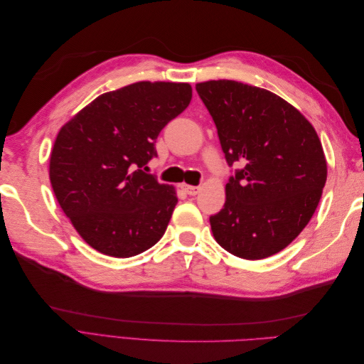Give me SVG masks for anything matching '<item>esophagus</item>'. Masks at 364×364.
I'll use <instances>...</instances> for the list:
<instances>
[{
    "instance_id": "34e87169",
    "label": "esophagus",
    "mask_w": 364,
    "mask_h": 364,
    "mask_svg": "<svg viewBox=\"0 0 364 364\" xmlns=\"http://www.w3.org/2000/svg\"><path fill=\"white\" fill-rule=\"evenodd\" d=\"M182 190L188 194V196H196V194H199V191H200V186H194V185H186V183H183L182 185Z\"/></svg>"
}]
</instances>
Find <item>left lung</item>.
I'll use <instances>...</instances> for the list:
<instances>
[{"mask_svg": "<svg viewBox=\"0 0 364 364\" xmlns=\"http://www.w3.org/2000/svg\"><path fill=\"white\" fill-rule=\"evenodd\" d=\"M196 91L211 114L229 167L222 211L209 217L217 243L262 259L287 247L310 222L326 182L314 127L296 107L262 87L209 80Z\"/></svg>", "mask_w": 364, "mask_h": 364, "instance_id": "1", "label": "left lung"}]
</instances>
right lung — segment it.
I'll list each match as a JSON object with an SVG mask.
<instances>
[{
    "label": "right lung",
    "instance_id": "right-lung-1",
    "mask_svg": "<svg viewBox=\"0 0 364 364\" xmlns=\"http://www.w3.org/2000/svg\"><path fill=\"white\" fill-rule=\"evenodd\" d=\"M188 83L138 82L97 97L54 141L50 182L77 232L95 250L129 258L155 246L178 203L146 173L159 132L188 107Z\"/></svg>",
    "mask_w": 364,
    "mask_h": 364
}]
</instances>
